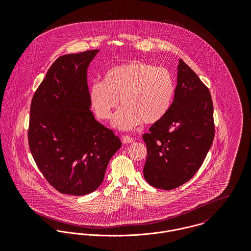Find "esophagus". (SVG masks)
<instances>
[{
  "instance_id": "obj_1",
  "label": "esophagus",
  "mask_w": 251,
  "mask_h": 251,
  "mask_svg": "<svg viewBox=\"0 0 251 251\" xmlns=\"http://www.w3.org/2000/svg\"><path fill=\"white\" fill-rule=\"evenodd\" d=\"M122 142H123V144L132 143L133 142V138L128 136V135H124L122 137Z\"/></svg>"
}]
</instances>
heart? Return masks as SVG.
<instances>
[{
  "label": "heart",
  "instance_id": "1",
  "mask_svg": "<svg viewBox=\"0 0 251 251\" xmlns=\"http://www.w3.org/2000/svg\"><path fill=\"white\" fill-rule=\"evenodd\" d=\"M175 95V81L166 68L143 61H130L110 68L102 82L89 92L91 105L100 120H109L120 100L114 126L131 129L142 122L152 125L169 111Z\"/></svg>",
  "mask_w": 251,
  "mask_h": 251
}]
</instances>
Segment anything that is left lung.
I'll list each match as a JSON object with an SVG mask.
<instances>
[{"mask_svg": "<svg viewBox=\"0 0 251 251\" xmlns=\"http://www.w3.org/2000/svg\"><path fill=\"white\" fill-rule=\"evenodd\" d=\"M179 62L171 107L143 135L147 146L145 179L165 190L179 187L195 175L215 137L210 91L182 60Z\"/></svg>", "mask_w": 251, "mask_h": 251, "instance_id": "obj_1", "label": "left lung"}]
</instances>
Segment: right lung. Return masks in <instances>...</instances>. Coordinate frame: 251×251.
Instances as JSON below:
<instances>
[{
    "mask_svg": "<svg viewBox=\"0 0 251 251\" xmlns=\"http://www.w3.org/2000/svg\"><path fill=\"white\" fill-rule=\"evenodd\" d=\"M98 52L59 57L31 103L30 151L43 177L64 194L95 191L104 179L110 158L122 146L90 110L87 69Z\"/></svg>",
    "mask_w": 251,
    "mask_h": 251,
    "instance_id": "obj_1",
    "label": "right lung"
}]
</instances>
